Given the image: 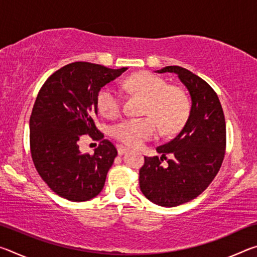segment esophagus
<instances>
[{
  "instance_id": "34e87169",
  "label": "esophagus",
  "mask_w": 257,
  "mask_h": 257,
  "mask_svg": "<svg viewBox=\"0 0 257 257\" xmlns=\"http://www.w3.org/2000/svg\"><path fill=\"white\" fill-rule=\"evenodd\" d=\"M128 151H129L128 147H124V146H120V147H118V154H119V155H123V154L127 153Z\"/></svg>"
}]
</instances>
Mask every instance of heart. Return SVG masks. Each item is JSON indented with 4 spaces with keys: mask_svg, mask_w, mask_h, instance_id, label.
<instances>
[{
    "mask_svg": "<svg viewBox=\"0 0 257 257\" xmlns=\"http://www.w3.org/2000/svg\"><path fill=\"white\" fill-rule=\"evenodd\" d=\"M124 87L146 97L144 114L151 116L127 119L113 125L112 134L118 141L129 146H141L158 134V122L164 134L179 129L189 113V102L181 89L168 86L162 78L150 72H137L124 81ZM99 112L105 116H114L121 108L119 93L105 86L97 95Z\"/></svg>",
    "mask_w": 257,
    "mask_h": 257,
    "instance_id": "obj_1",
    "label": "heart"
}]
</instances>
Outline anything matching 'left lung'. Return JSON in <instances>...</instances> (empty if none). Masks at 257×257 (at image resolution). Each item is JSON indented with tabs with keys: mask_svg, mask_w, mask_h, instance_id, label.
<instances>
[{
	"mask_svg": "<svg viewBox=\"0 0 257 257\" xmlns=\"http://www.w3.org/2000/svg\"><path fill=\"white\" fill-rule=\"evenodd\" d=\"M155 72L176 73L191 99L184 128L167 144L156 147L161 158H145L139 170L144 196L156 205L173 207L196 198L219 172L224 158L225 120L216 93L202 78L178 66ZM167 154L174 158L167 160Z\"/></svg>",
	"mask_w": 257,
	"mask_h": 257,
	"instance_id": "8db88e82",
	"label": "left lung"
}]
</instances>
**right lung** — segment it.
Masks as SVG:
<instances>
[{"mask_svg":"<svg viewBox=\"0 0 257 257\" xmlns=\"http://www.w3.org/2000/svg\"><path fill=\"white\" fill-rule=\"evenodd\" d=\"M127 69L73 62L55 71L37 95L29 121L32 158L42 179L68 201H89L105 184L118 152L95 125L97 95ZM87 133L101 141L93 156L77 145Z\"/></svg>","mask_w":257,"mask_h":257,"instance_id":"add662e5","label":"right lung"}]
</instances>
